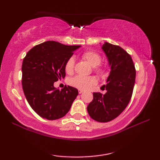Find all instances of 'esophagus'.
<instances>
[{
	"mask_svg": "<svg viewBox=\"0 0 160 160\" xmlns=\"http://www.w3.org/2000/svg\"><path fill=\"white\" fill-rule=\"evenodd\" d=\"M83 92H84V91H83L82 89H78V93H79V94H82Z\"/></svg>",
	"mask_w": 160,
	"mask_h": 160,
	"instance_id": "esophagus-1",
	"label": "esophagus"
}]
</instances>
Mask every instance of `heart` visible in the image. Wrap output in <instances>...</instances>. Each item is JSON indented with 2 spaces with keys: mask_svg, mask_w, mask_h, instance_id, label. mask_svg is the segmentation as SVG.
I'll use <instances>...</instances> for the list:
<instances>
[{
  "mask_svg": "<svg viewBox=\"0 0 160 160\" xmlns=\"http://www.w3.org/2000/svg\"><path fill=\"white\" fill-rule=\"evenodd\" d=\"M83 58L86 60L92 66L95 67V71L98 73H101L103 71L102 67L98 65L101 62V58L100 54L95 51H87L83 54ZM65 71L68 73H71L74 69V58H70L67 60L65 65ZM97 83V79L94 76H76L72 78L70 81V84L74 87L79 89H88Z\"/></svg>",
  "mask_w": 160,
  "mask_h": 160,
  "instance_id": "1",
  "label": "heart"
}]
</instances>
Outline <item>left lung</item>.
<instances>
[{"label": "left lung", "mask_w": 160, "mask_h": 160, "mask_svg": "<svg viewBox=\"0 0 160 160\" xmlns=\"http://www.w3.org/2000/svg\"><path fill=\"white\" fill-rule=\"evenodd\" d=\"M102 49L111 66L107 84L101 87L107 92L105 95L94 92L87 111L95 121L108 122L117 118L128 106L132 95L136 72L132 58L122 47L105 42Z\"/></svg>", "instance_id": "left-lung-1"}]
</instances>
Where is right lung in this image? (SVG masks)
Listing matches in <instances>:
<instances>
[{
    "instance_id": "obj_1",
    "label": "right lung",
    "mask_w": 160,
    "mask_h": 160,
    "mask_svg": "<svg viewBox=\"0 0 160 160\" xmlns=\"http://www.w3.org/2000/svg\"><path fill=\"white\" fill-rule=\"evenodd\" d=\"M80 47L48 41L32 47L24 58V94L30 107L43 119L55 120L64 117L77 97V89L65 86L60 90L54 83L65 78V63Z\"/></svg>"
}]
</instances>
